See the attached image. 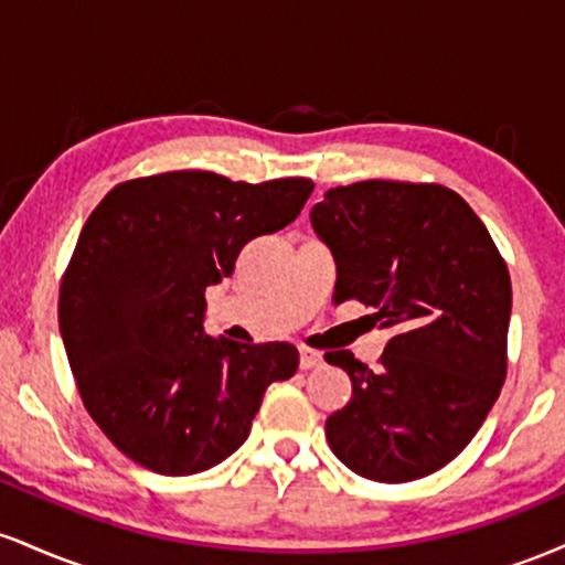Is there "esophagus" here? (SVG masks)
Instances as JSON below:
<instances>
[{"label": "esophagus", "mask_w": 565, "mask_h": 565, "mask_svg": "<svg viewBox=\"0 0 565 565\" xmlns=\"http://www.w3.org/2000/svg\"><path fill=\"white\" fill-rule=\"evenodd\" d=\"M321 353L319 350H310V348H300V369H305V372H308V369H316V366H321Z\"/></svg>", "instance_id": "34e87169"}]
</instances>
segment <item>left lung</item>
<instances>
[{
	"label": "left lung",
	"instance_id": "1",
	"mask_svg": "<svg viewBox=\"0 0 565 565\" xmlns=\"http://www.w3.org/2000/svg\"><path fill=\"white\" fill-rule=\"evenodd\" d=\"M310 223L334 255V302H364L391 329L377 369L350 350L323 355L353 382L327 419L329 446L369 481L430 476L470 444L502 391L508 265L468 201L438 183L329 188Z\"/></svg>",
	"mask_w": 565,
	"mask_h": 565
}]
</instances>
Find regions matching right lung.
<instances>
[{
  "mask_svg": "<svg viewBox=\"0 0 565 565\" xmlns=\"http://www.w3.org/2000/svg\"><path fill=\"white\" fill-rule=\"evenodd\" d=\"M313 183H233L180 170L119 183L87 217L63 274L57 321L84 408L142 468L193 476L231 457L270 382L289 380V342L204 334V291L246 242L300 215Z\"/></svg>",
  "mask_w": 565,
  "mask_h": 565,
  "instance_id": "add662e5",
  "label": "right lung"
}]
</instances>
